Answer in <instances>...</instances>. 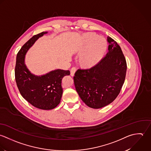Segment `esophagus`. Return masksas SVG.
<instances>
[{
	"instance_id": "34e87169",
	"label": "esophagus",
	"mask_w": 151,
	"mask_h": 151,
	"mask_svg": "<svg viewBox=\"0 0 151 151\" xmlns=\"http://www.w3.org/2000/svg\"><path fill=\"white\" fill-rule=\"evenodd\" d=\"M76 70V69L75 67H72V68H71V69H70V75H71L72 76H74Z\"/></svg>"
}]
</instances>
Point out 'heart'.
I'll list each match as a JSON object with an SVG mask.
<instances>
[{"mask_svg":"<svg viewBox=\"0 0 151 151\" xmlns=\"http://www.w3.org/2000/svg\"><path fill=\"white\" fill-rule=\"evenodd\" d=\"M106 40L94 32H86L82 38L79 63L84 68H91L98 65L104 58L107 50Z\"/></svg>","mask_w":151,"mask_h":151,"instance_id":"heart-1","label":"heart"}]
</instances>
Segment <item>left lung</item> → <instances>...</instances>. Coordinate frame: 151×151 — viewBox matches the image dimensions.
<instances>
[{
  "mask_svg": "<svg viewBox=\"0 0 151 151\" xmlns=\"http://www.w3.org/2000/svg\"><path fill=\"white\" fill-rule=\"evenodd\" d=\"M109 52L93 68L79 69L73 77L76 91L89 107L100 109L112 103L124 83L127 62L117 42L110 37Z\"/></svg>",
  "mask_w": 151,
  "mask_h": 151,
  "instance_id": "8db88e82",
  "label": "left lung"
}]
</instances>
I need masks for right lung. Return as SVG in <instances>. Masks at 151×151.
<instances>
[{
    "mask_svg": "<svg viewBox=\"0 0 151 151\" xmlns=\"http://www.w3.org/2000/svg\"><path fill=\"white\" fill-rule=\"evenodd\" d=\"M47 32L34 35L26 42L16 57L15 80L21 95L31 105L42 110H51L60 103L63 89L62 78L70 75L69 70L57 69L42 76L31 73L24 64L25 55L35 41Z\"/></svg>",
    "mask_w": 151,
    "mask_h": 151,
    "instance_id": "add662e5",
    "label": "right lung"
}]
</instances>
